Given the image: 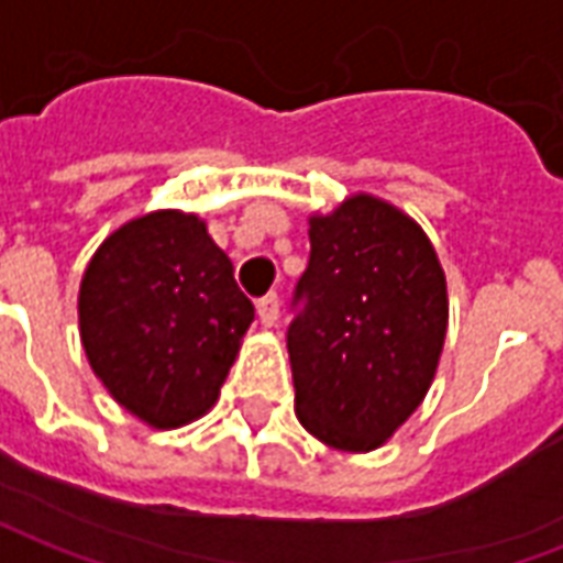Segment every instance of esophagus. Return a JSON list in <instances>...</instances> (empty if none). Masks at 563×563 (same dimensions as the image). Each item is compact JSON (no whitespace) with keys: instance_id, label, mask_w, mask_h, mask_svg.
Segmentation results:
<instances>
[{"instance_id":"1","label":"esophagus","mask_w":563,"mask_h":563,"mask_svg":"<svg viewBox=\"0 0 563 563\" xmlns=\"http://www.w3.org/2000/svg\"><path fill=\"white\" fill-rule=\"evenodd\" d=\"M256 310L258 322H262L265 329H274V325H277V319H280V301H277V295H265L256 305Z\"/></svg>"}]
</instances>
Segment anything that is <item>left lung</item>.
Segmentation results:
<instances>
[{"label":"left lung","mask_w":563,"mask_h":563,"mask_svg":"<svg viewBox=\"0 0 563 563\" xmlns=\"http://www.w3.org/2000/svg\"><path fill=\"white\" fill-rule=\"evenodd\" d=\"M310 262L286 331L295 413L343 452L383 446L434 379L446 277L424 232L374 196L310 217Z\"/></svg>","instance_id":"8db88e82"}]
</instances>
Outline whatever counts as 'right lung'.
<instances>
[{
    "label": "right lung",
    "mask_w": 563,
    "mask_h": 563,
    "mask_svg": "<svg viewBox=\"0 0 563 563\" xmlns=\"http://www.w3.org/2000/svg\"><path fill=\"white\" fill-rule=\"evenodd\" d=\"M80 341L120 407L153 428L205 416L256 310L196 213L126 222L84 271Z\"/></svg>",
    "instance_id": "add662e5"
}]
</instances>
